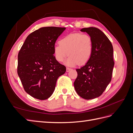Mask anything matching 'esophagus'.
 I'll return each mask as SVG.
<instances>
[{
    "label": "esophagus",
    "instance_id": "obj_1",
    "mask_svg": "<svg viewBox=\"0 0 133 133\" xmlns=\"http://www.w3.org/2000/svg\"><path fill=\"white\" fill-rule=\"evenodd\" d=\"M71 69H70V68H66V72H69L70 70H71Z\"/></svg>",
    "mask_w": 133,
    "mask_h": 133
}]
</instances>
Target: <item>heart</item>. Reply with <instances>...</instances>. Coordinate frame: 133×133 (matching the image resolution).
Instances as JSON below:
<instances>
[{
    "mask_svg": "<svg viewBox=\"0 0 133 133\" xmlns=\"http://www.w3.org/2000/svg\"><path fill=\"white\" fill-rule=\"evenodd\" d=\"M56 60L63 62L69 54L65 64L74 66L79 63L82 65L89 61L92 51V42L89 35L71 33L62 38L53 48Z\"/></svg>",
    "mask_w": 133,
    "mask_h": 133,
    "instance_id": "heart-1",
    "label": "heart"
}]
</instances>
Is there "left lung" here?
Instances as JSON below:
<instances>
[{"mask_svg": "<svg viewBox=\"0 0 133 133\" xmlns=\"http://www.w3.org/2000/svg\"><path fill=\"white\" fill-rule=\"evenodd\" d=\"M91 37L92 51L85 65L76 69L78 76L74 83L77 94L87 100L98 98L105 90L111 80L114 62L113 47L102 31L95 27L80 30Z\"/></svg>", "mask_w": 133, "mask_h": 133, "instance_id": "left-lung-1", "label": "left lung"}]
</instances>
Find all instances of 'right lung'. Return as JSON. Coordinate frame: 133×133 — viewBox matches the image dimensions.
Returning a JSON list of instances; mask_svg holds the SVG:
<instances>
[{"instance_id": "add662e5", "label": "right lung", "mask_w": 133, "mask_h": 133, "mask_svg": "<svg viewBox=\"0 0 133 133\" xmlns=\"http://www.w3.org/2000/svg\"><path fill=\"white\" fill-rule=\"evenodd\" d=\"M65 28L43 27L26 38L18 56V74L25 91L45 100L53 94L56 83L66 71L54 55L53 48Z\"/></svg>"}]
</instances>
